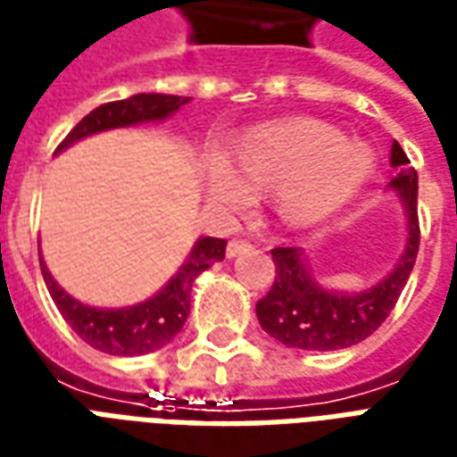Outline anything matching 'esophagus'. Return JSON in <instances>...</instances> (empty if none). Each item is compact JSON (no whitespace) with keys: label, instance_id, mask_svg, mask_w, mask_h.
Returning a JSON list of instances; mask_svg holds the SVG:
<instances>
[{"label":"esophagus","instance_id":"obj_1","mask_svg":"<svg viewBox=\"0 0 457 457\" xmlns=\"http://www.w3.org/2000/svg\"><path fill=\"white\" fill-rule=\"evenodd\" d=\"M250 248V241H245V238H231L228 241V245H226V255L228 257H236L241 255L243 250Z\"/></svg>","mask_w":457,"mask_h":457}]
</instances>
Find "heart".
I'll list each match as a JSON object with an SVG mask.
<instances>
[{
    "label": "heart",
    "instance_id": "heart-1",
    "mask_svg": "<svg viewBox=\"0 0 457 457\" xmlns=\"http://www.w3.org/2000/svg\"><path fill=\"white\" fill-rule=\"evenodd\" d=\"M373 156L359 142L318 120L257 127L226 161L209 168L207 187L224 204L279 190V207L294 221H313L352 200L371 178Z\"/></svg>",
    "mask_w": 457,
    "mask_h": 457
}]
</instances>
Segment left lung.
Wrapping results in <instances>:
<instances>
[{
	"instance_id": "8db88e82",
	"label": "left lung",
	"mask_w": 457,
	"mask_h": 457,
	"mask_svg": "<svg viewBox=\"0 0 457 457\" xmlns=\"http://www.w3.org/2000/svg\"><path fill=\"white\" fill-rule=\"evenodd\" d=\"M390 163L397 170L393 187L400 195L410 219V238L404 255L393 272L361 294H337L322 289L308 274L303 248H274L272 289L257 301L255 313L267 335L281 345L308 352H332L359 345L378 330L395 308L420 250V216H417V170L400 144H393Z\"/></svg>"
}]
</instances>
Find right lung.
<instances>
[{
    "mask_svg": "<svg viewBox=\"0 0 457 457\" xmlns=\"http://www.w3.org/2000/svg\"><path fill=\"white\" fill-rule=\"evenodd\" d=\"M187 101L190 98H183V96L137 94L125 101L103 103L101 108L88 112L70 135L62 139L57 151L67 149L70 144L96 135V132H103V129L163 120ZM224 238H209V236L200 238L197 245L192 248L190 257L185 260V265L156 296L144 303H137V306L118 308V311H103V308L79 303L77 298H71L53 279L46 262H40V270H43V279H46L47 291H50L57 311L86 345L112 356H137L161 349L183 330L187 313H190L192 281L197 279V274L204 272L207 267L224 260Z\"/></svg>",
    "mask_w": 457,
    "mask_h": 457,
    "instance_id": "add662e5",
    "label": "right lung"
}]
</instances>
